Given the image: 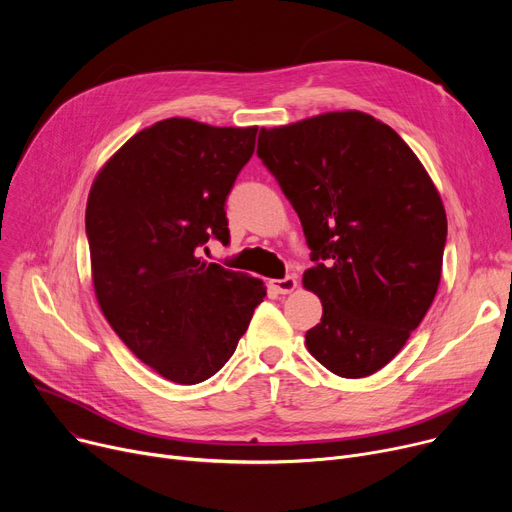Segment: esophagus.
Listing matches in <instances>:
<instances>
[{"label":"esophagus","mask_w":512,"mask_h":512,"mask_svg":"<svg viewBox=\"0 0 512 512\" xmlns=\"http://www.w3.org/2000/svg\"><path fill=\"white\" fill-rule=\"evenodd\" d=\"M270 286H272V290H276L278 294H288V292H292L294 288H297V278L286 276V278H282V280H272Z\"/></svg>","instance_id":"34e87169"}]
</instances>
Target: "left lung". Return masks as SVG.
<instances>
[{
    "mask_svg": "<svg viewBox=\"0 0 512 512\" xmlns=\"http://www.w3.org/2000/svg\"><path fill=\"white\" fill-rule=\"evenodd\" d=\"M257 155L299 213L324 305L309 353L340 378L388 365L438 292L446 211L411 147L363 112L261 128Z\"/></svg>",
    "mask_w": 512,
    "mask_h": 512,
    "instance_id": "obj_1",
    "label": "left lung"
}]
</instances>
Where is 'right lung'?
I'll return each mask as SVG.
<instances>
[{
  "mask_svg": "<svg viewBox=\"0 0 512 512\" xmlns=\"http://www.w3.org/2000/svg\"><path fill=\"white\" fill-rule=\"evenodd\" d=\"M255 137L257 126L161 120L126 141L91 186L97 303L130 351L174 384L218 373L265 297L261 280L199 257L209 238L230 242L224 207Z\"/></svg>",
  "mask_w": 512,
  "mask_h": 512,
  "instance_id": "add662e5",
  "label": "right lung"
}]
</instances>
